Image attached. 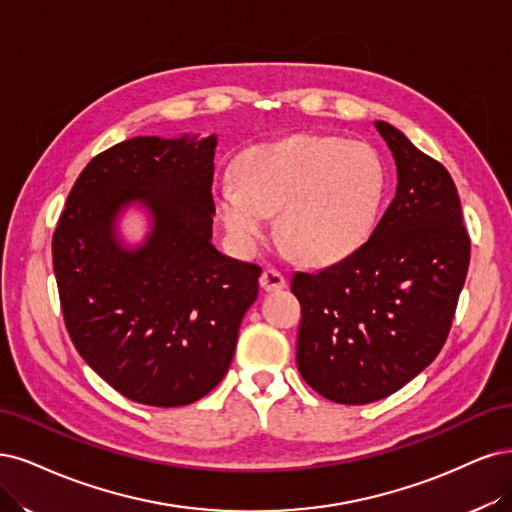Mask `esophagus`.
Masks as SVG:
<instances>
[{"mask_svg": "<svg viewBox=\"0 0 512 512\" xmlns=\"http://www.w3.org/2000/svg\"><path fill=\"white\" fill-rule=\"evenodd\" d=\"M259 285H261V289H263V291H280V289H285V287H287V280H285V276L280 274L278 270L268 268V270H263V272H261V276H259Z\"/></svg>", "mask_w": 512, "mask_h": 512, "instance_id": "obj_1", "label": "esophagus"}]
</instances>
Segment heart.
Masks as SVG:
<instances>
[{"instance_id": "b5f03b06", "label": "heart", "mask_w": 512, "mask_h": 512, "mask_svg": "<svg viewBox=\"0 0 512 512\" xmlns=\"http://www.w3.org/2000/svg\"><path fill=\"white\" fill-rule=\"evenodd\" d=\"M214 193L225 229L257 244L278 212L285 249L310 263L334 261L366 242L381 212L387 170L364 142L298 134L246 151Z\"/></svg>"}]
</instances>
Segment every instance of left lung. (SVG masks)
<instances>
[{
  "instance_id": "1",
  "label": "left lung",
  "mask_w": 512,
  "mask_h": 512,
  "mask_svg": "<svg viewBox=\"0 0 512 512\" xmlns=\"http://www.w3.org/2000/svg\"><path fill=\"white\" fill-rule=\"evenodd\" d=\"M398 187L372 236L334 266L298 272V370L323 398L370 404L432 364L449 336L470 263L451 174L400 129L374 121Z\"/></svg>"
}]
</instances>
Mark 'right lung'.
<instances>
[{"label":"right lung","mask_w":512,"mask_h":512,"mask_svg":"<svg viewBox=\"0 0 512 512\" xmlns=\"http://www.w3.org/2000/svg\"><path fill=\"white\" fill-rule=\"evenodd\" d=\"M217 136H138L89 161L53 234L65 327L80 357L125 398L172 408L221 383L261 268L212 240ZM144 207L149 236L127 247L120 212Z\"/></svg>","instance_id":"obj_1"}]
</instances>
